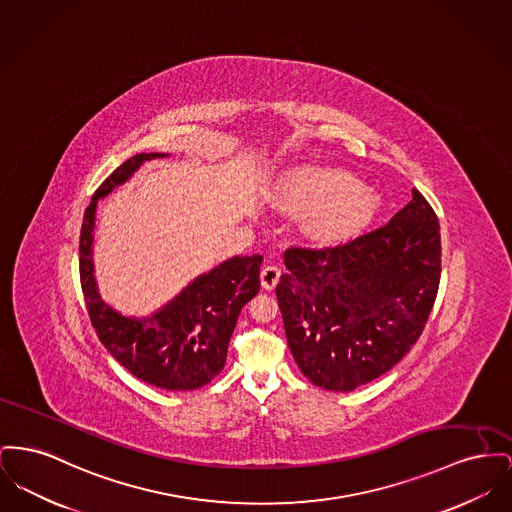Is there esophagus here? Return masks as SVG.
Wrapping results in <instances>:
<instances>
[{"mask_svg": "<svg viewBox=\"0 0 512 512\" xmlns=\"http://www.w3.org/2000/svg\"><path fill=\"white\" fill-rule=\"evenodd\" d=\"M280 280V269L274 267V265H267L263 271H261V286L265 290H274L276 284Z\"/></svg>", "mask_w": 512, "mask_h": 512, "instance_id": "1", "label": "esophagus"}]
</instances>
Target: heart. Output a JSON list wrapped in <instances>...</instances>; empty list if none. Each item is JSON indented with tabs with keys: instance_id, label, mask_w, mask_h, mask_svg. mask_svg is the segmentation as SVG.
<instances>
[{
	"instance_id": "heart-1",
	"label": "heart",
	"mask_w": 512,
	"mask_h": 512,
	"mask_svg": "<svg viewBox=\"0 0 512 512\" xmlns=\"http://www.w3.org/2000/svg\"><path fill=\"white\" fill-rule=\"evenodd\" d=\"M280 211L311 212L307 234L319 243L350 240L367 230L381 201L373 189L340 168L300 166L282 174L271 189Z\"/></svg>"
}]
</instances>
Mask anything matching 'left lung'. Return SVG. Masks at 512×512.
Masks as SVG:
<instances>
[{
	"mask_svg": "<svg viewBox=\"0 0 512 512\" xmlns=\"http://www.w3.org/2000/svg\"><path fill=\"white\" fill-rule=\"evenodd\" d=\"M276 286L301 373L327 391L381 377L420 338L441 278L439 220L425 197L371 234L329 249L292 247Z\"/></svg>",
	"mask_w": 512,
	"mask_h": 512,
	"instance_id": "left-lung-1",
	"label": "left lung"
}]
</instances>
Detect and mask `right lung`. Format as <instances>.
Listing matches in <instances>:
<instances>
[{
    "mask_svg": "<svg viewBox=\"0 0 512 512\" xmlns=\"http://www.w3.org/2000/svg\"><path fill=\"white\" fill-rule=\"evenodd\" d=\"M170 156L143 152L125 160L92 195L79 245L81 286L92 327L104 348L137 379L166 391H195L224 369L241 307L259 292L261 255H236L193 278L180 294L147 317H133L100 298L94 276V222L98 201L108 197L149 160Z\"/></svg>",
    "mask_w": 512,
    "mask_h": 512,
    "instance_id": "obj_1",
    "label": "right lung"
}]
</instances>
